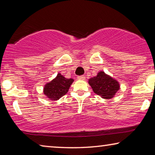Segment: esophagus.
Segmentation results:
<instances>
[{"instance_id": "34e87169", "label": "esophagus", "mask_w": 155, "mask_h": 155, "mask_svg": "<svg viewBox=\"0 0 155 155\" xmlns=\"http://www.w3.org/2000/svg\"><path fill=\"white\" fill-rule=\"evenodd\" d=\"M77 78L78 80H85V77L84 75H81V76H78Z\"/></svg>"}]
</instances>
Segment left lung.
<instances>
[{"instance_id": "left-lung-1", "label": "left lung", "mask_w": 155, "mask_h": 155, "mask_svg": "<svg viewBox=\"0 0 155 155\" xmlns=\"http://www.w3.org/2000/svg\"><path fill=\"white\" fill-rule=\"evenodd\" d=\"M89 84L94 93L104 99L113 98L120 90L119 83L103 71L99 72L96 77L90 78Z\"/></svg>"}]
</instances>
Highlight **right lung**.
Segmentation results:
<instances>
[{
  "label": "right lung",
  "instance_id": "obj_1",
  "mask_svg": "<svg viewBox=\"0 0 155 155\" xmlns=\"http://www.w3.org/2000/svg\"><path fill=\"white\" fill-rule=\"evenodd\" d=\"M73 81L72 78H66L59 73L55 78L44 86V95L52 101L59 100L68 92Z\"/></svg>",
  "mask_w": 155,
  "mask_h": 155
}]
</instances>
